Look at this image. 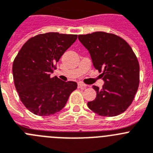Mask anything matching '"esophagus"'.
I'll return each instance as SVG.
<instances>
[{"label":"esophagus","mask_w":153,"mask_h":153,"mask_svg":"<svg viewBox=\"0 0 153 153\" xmlns=\"http://www.w3.org/2000/svg\"><path fill=\"white\" fill-rule=\"evenodd\" d=\"M86 88L87 86H86V85L83 84V83H82V82H78V88Z\"/></svg>","instance_id":"obj_1"}]
</instances>
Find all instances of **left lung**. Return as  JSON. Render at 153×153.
Listing matches in <instances>:
<instances>
[{"instance_id":"1","label":"left lung","mask_w":153,"mask_h":153,"mask_svg":"<svg viewBox=\"0 0 153 153\" xmlns=\"http://www.w3.org/2000/svg\"><path fill=\"white\" fill-rule=\"evenodd\" d=\"M78 39L88 50L93 65L105 82L102 89L92 86L96 98L88 102V107L102 116L120 115L132 104L139 88L137 57L123 38L111 33L79 34Z\"/></svg>"}]
</instances>
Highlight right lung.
I'll list each match as a JSON object with an SVG mask.
<instances>
[{"label": "right lung", "mask_w": 153, "mask_h": 153, "mask_svg": "<svg viewBox=\"0 0 153 153\" xmlns=\"http://www.w3.org/2000/svg\"><path fill=\"white\" fill-rule=\"evenodd\" d=\"M77 36L58 32L38 34L24 44L14 58L12 71L16 90L24 105L34 115L48 116L61 111L77 88L76 82L50 76Z\"/></svg>", "instance_id": "obj_1"}]
</instances>
